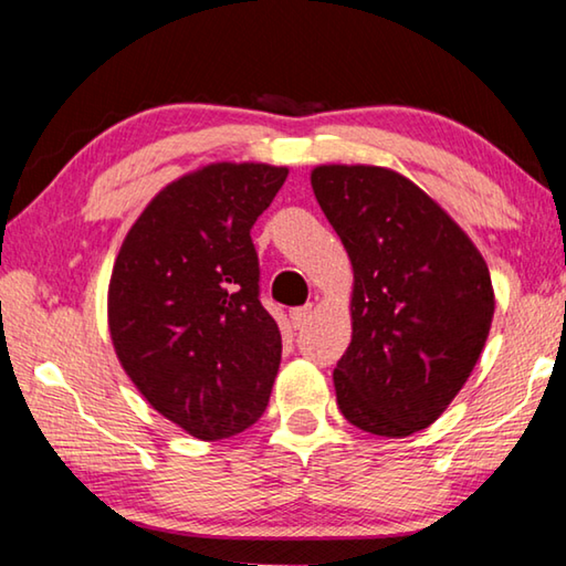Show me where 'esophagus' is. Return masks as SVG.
<instances>
[{
  "instance_id": "esophagus-1",
  "label": "esophagus",
  "mask_w": 566,
  "mask_h": 566,
  "mask_svg": "<svg viewBox=\"0 0 566 566\" xmlns=\"http://www.w3.org/2000/svg\"><path fill=\"white\" fill-rule=\"evenodd\" d=\"M312 317V304H304V306H294V310L290 312V319L296 329L304 327L306 319Z\"/></svg>"
}]
</instances>
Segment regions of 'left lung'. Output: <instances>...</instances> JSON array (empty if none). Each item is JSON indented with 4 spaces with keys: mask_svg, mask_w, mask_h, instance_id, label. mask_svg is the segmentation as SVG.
<instances>
[{
    "mask_svg": "<svg viewBox=\"0 0 566 566\" xmlns=\"http://www.w3.org/2000/svg\"><path fill=\"white\" fill-rule=\"evenodd\" d=\"M312 189L354 270L337 405L361 432L427 429L472 375L494 317L490 270L452 217L385 167L324 165Z\"/></svg>",
    "mask_w": 566,
    "mask_h": 566,
    "instance_id": "obj_1",
    "label": "left lung"
}]
</instances>
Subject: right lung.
I'll return each mask as SVG.
<instances>
[{"label": "right lung", "instance_id": "right-lung-1", "mask_svg": "<svg viewBox=\"0 0 566 566\" xmlns=\"http://www.w3.org/2000/svg\"><path fill=\"white\" fill-rule=\"evenodd\" d=\"M290 171L219 161L171 181L129 229L109 282L124 371L161 417L227 439L270 405L282 334L260 302L252 227Z\"/></svg>", "mask_w": 566, "mask_h": 566}]
</instances>
